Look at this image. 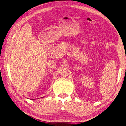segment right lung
Segmentation results:
<instances>
[{"instance_id":"right-lung-1","label":"right lung","mask_w":126,"mask_h":126,"mask_svg":"<svg viewBox=\"0 0 126 126\" xmlns=\"http://www.w3.org/2000/svg\"><path fill=\"white\" fill-rule=\"evenodd\" d=\"M32 100H34V99H32Z\"/></svg>"}]
</instances>
